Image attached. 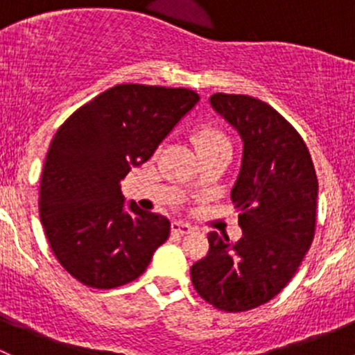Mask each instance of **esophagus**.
Segmentation results:
<instances>
[{"mask_svg":"<svg viewBox=\"0 0 355 355\" xmlns=\"http://www.w3.org/2000/svg\"><path fill=\"white\" fill-rule=\"evenodd\" d=\"M171 230L178 235H187L194 232V227H191L189 223H184V221H173L171 223Z\"/></svg>","mask_w":355,"mask_h":355,"instance_id":"34e87169","label":"esophagus"}]
</instances>
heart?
<instances>
[{
	"label": "heart",
	"mask_w": 355,
	"mask_h": 355,
	"mask_svg": "<svg viewBox=\"0 0 355 355\" xmlns=\"http://www.w3.org/2000/svg\"><path fill=\"white\" fill-rule=\"evenodd\" d=\"M192 142H194L199 156L214 151V149L230 146L227 135L214 125H200L199 128H196L194 134H192Z\"/></svg>",
	"instance_id": "heart-1"
}]
</instances>
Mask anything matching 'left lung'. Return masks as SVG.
Returning a JSON list of instances; mask_svg holds the SVG:
<instances>
[{
  "instance_id": "8db88e82",
  "label": "left lung",
  "mask_w": 355,
  "mask_h": 355,
  "mask_svg": "<svg viewBox=\"0 0 355 355\" xmlns=\"http://www.w3.org/2000/svg\"><path fill=\"white\" fill-rule=\"evenodd\" d=\"M209 103L244 141L232 189L242 237L230 244L211 232L191 278L207 304L244 313L278 295L299 270L316 230L318 178L304 139L268 103L223 92Z\"/></svg>"
}]
</instances>
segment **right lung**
Instances as JSON below:
<instances>
[{
	"label": "right lung",
	"mask_w": 355,
	"mask_h": 355,
	"mask_svg": "<svg viewBox=\"0 0 355 355\" xmlns=\"http://www.w3.org/2000/svg\"><path fill=\"white\" fill-rule=\"evenodd\" d=\"M185 87L120 84L67 118L49 144L39 213L58 263L80 284L116 288L141 277L170 237V221L125 209L120 182L146 163L194 108Z\"/></svg>",
	"instance_id": "1"
}]
</instances>
